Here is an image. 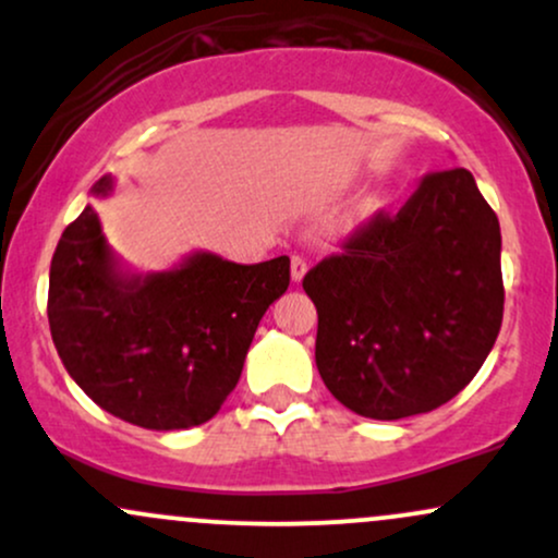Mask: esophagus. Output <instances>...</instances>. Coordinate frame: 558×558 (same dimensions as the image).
Segmentation results:
<instances>
[{
  "label": "esophagus",
  "instance_id": "esophagus-1",
  "mask_svg": "<svg viewBox=\"0 0 558 558\" xmlns=\"http://www.w3.org/2000/svg\"><path fill=\"white\" fill-rule=\"evenodd\" d=\"M306 270H310L306 259L299 257V254H293V257H291V280H293V283H301V280H304Z\"/></svg>",
  "mask_w": 558,
  "mask_h": 558
}]
</instances>
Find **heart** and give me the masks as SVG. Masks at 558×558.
<instances>
[{"instance_id": "obj_1", "label": "heart", "mask_w": 558, "mask_h": 558, "mask_svg": "<svg viewBox=\"0 0 558 558\" xmlns=\"http://www.w3.org/2000/svg\"><path fill=\"white\" fill-rule=\"evenodd\" d=\"M383 204H386V198H383V196H369V198H364V202L360 204V209H356V213H354V220H356V222L369 220V217H373L375 213H380Z\"/></svg>"}]
</instances>
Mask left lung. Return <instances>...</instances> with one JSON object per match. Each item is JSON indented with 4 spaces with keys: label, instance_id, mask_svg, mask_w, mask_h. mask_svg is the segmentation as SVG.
Segmentation results:
<instances>
[{
    "label": "left lung",
    "instance_id": "1",
    "mask_svg": "<svg viewBox=\"0 0 558 558\" xmlns=\"http://www.w3.org/2000/svg\"><path fill=\"white\" fill-rule=\"evenodd\" d=\"M315 362L343 407L403 420L451 401L488 360L504 317L501 228L470 170L430 172L343 254L304 275Z\"/></svg>",
    "mask_w": 558,
    "mask_h": 558
}]
</instances>
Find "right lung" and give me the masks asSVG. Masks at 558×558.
<instances>
[{
	"instance_id": "obj_1",
	"label": "right lung",
	"mask_w": 558,
	"mask_h": 558,
	"mask_svg": "<svg viewBox=\"0 0 558 558\" xmlns=\"http://www.w3.org/2000/svg\"><path fill=\"white\" fill-rule=\"evenodd\" d=\"M112 189L105 175L92 196ZM288 283V257L235 265L213 252L133 272L86 204L54 248L49 330L70 377L105 412L146 430H185L220 412L262 315Z\"/></svg>"
}]
</instances>
